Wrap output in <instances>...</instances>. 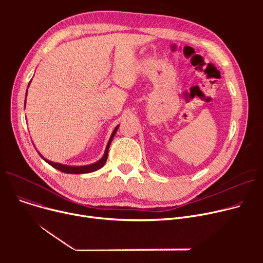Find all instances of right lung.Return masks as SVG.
Wrapping results in <instances>:
<instances>
[{
  "label": "right lung",
  "mask_w": 263,
  "mask_h": 263,
  "mask_svg": "<svg viewBox=\"0 0 263 263\" xmlns=\"http://www.w3.org/2000/svg\"><path fill=\"white\" fill-rule=\"evenodd\" d=\"M118 130V126L114 129L112 135H110L109 137V141L106 145V149H105V153L103 155V157L101 158V160H99L98 162H96L93 164H90V165H86V166H68V165H63V164H59V163H54V162H51L49 160H46L45 158H43L48 164H50L51 166H53L54 168L59 170L60 172H63V173H66V174H86V173H91V172H95V171H98L100 170L103 165L105 164L106 160H107V153H108V148H109V145L110 143H112V140L114 139V136L116 134Z\"/></svg>",
  "instance_id": "obj_1"
}]
</instances>
